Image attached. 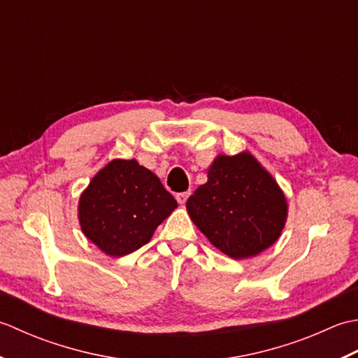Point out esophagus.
<instances>
[{"mask_svg":"<svg viewBox=\"0 0 358 358\" xmlns=\"http://www.w3.org/2000/svg\"><path fill=\"white\" fill-rule=\"evenodd\" d=\"M188 196H189V192L178 193V194H176V201H178L179 203H185V202H187V199H188Z\"/></svg>","mask_w":358,"mask_h":358,"instance_id":"esophagus-1","label":"esophagus"}]
</instances>
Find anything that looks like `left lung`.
Here are the masks:
<instances>
[{"mask_svg":"<svg viewBox=\"0 0 358 358\" xmlns=\"http://www.w3.org/2000/svg\"><path fill=\"white\" fill-rule=\"evenodd\" d=\"M187 210L216 249L244 259L257 257L280 238L287 201L272 174L244 151L213 160L208 180L189 196Z\"/></svg>","mask_w":358,"mask_h":358,"instance_id":"8db88e82","label":"left lung"}]
</instances>
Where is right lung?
<instances>
[{"label":"right lung","mask_w":358,"mask_h":358,"mask_svg":"<svg viewBox=\"0 0 358 358\" xmlns=\"http://www.w3.org/2000/svg\"><path fill=\"white\" fill-rule=\"evenodd\" d=\"M176 207L155 173L134 159H114L80 196L78 221L83 235L101 252L125 257L150 243Z\"/></svg>","instance_id":"right-lung-1"}]
</instances>
